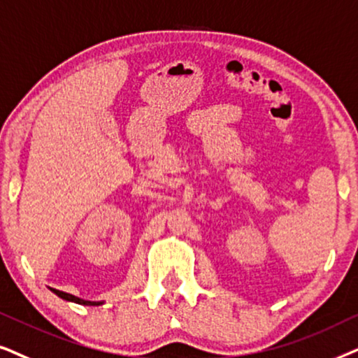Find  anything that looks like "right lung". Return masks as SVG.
Returning <instances> with one entry per match:
<instances>
[{
	"instance_id": "1",
	"label": "right lung",
	"mask_w": 358,
	"mask_h": 358,
	"mask_svg": "<svg viewBox=\"0 0 358 358\" xmlns=\"http://www.w3.org/2000/svg\"><path fill=\"white\" fill-rule=\"evenodd\" d=\"M52 292H54L57 296L65 299V301H73V303H78V304H85V306H99V304H103V301H85V299H82V298L73 296V294L65 293V292H59V289H54V288H52Z\"/></svg>"
}]
</instances>
